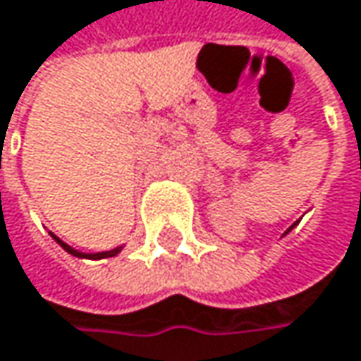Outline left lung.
Returning a JSON list of instances; mask_svg holds the SVG:
<instances>
[{
  "label": "left lung",
  "mask_w": 361,
  "mask_h": 361,
  "mask_svg": "<svg viewBox=\"0 0 361 361\" xmlns=\"http://www.w3.org/2000/svg\"><path fill=\"white\" fill-rule=\"evenodd\" d=\"M295 225H298V221H295V223H293V225H291V227H289V229H287V231H291V229H293V227H295ZM287 231H285V233H287Z\"/></svg>",
  "instance_id": "left-lung-1"
}]
</instances>
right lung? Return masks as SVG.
<instances>
[{
    "label": "right lung",
    "instance_id": "right-lung-1",
    "mask_svg": "<svg viewBox=\"0 0 361 361\" xmlns=\"http://www.w3.org/2000/svg\"><path fill=\"white\" fill-rule=\"evenodd\" d=\"M51 238L59 244V246L63 247L68 254H72V256H76V258H90V260H101V258H111V256H117L119 252H121V247L123 246H119V247H114V250H107V252H97V254H86V252H80V250H74L72 246H68L66 242H61L57 235H53L51 233Z\"/></svg>",
    "mask_w": 361,
    "mask_h": 361
}]
</instances>
